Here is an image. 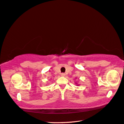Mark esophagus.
Listing matches in <instances>:
<instances>
[{
    "label": "esophagus",
    "instance_id": "1",
    "mask_svg": "<svg viewBox=\"0 0 124 124\" xmlns=\"http://www.w3.org/2000/svg\"><path fill=\"white\" fill-rule=\"evenodd\" d=\"M61 76H65V74H64V73H61Z\"/></svg>",
    "mask_w": 124,
    "mask_h": 124
}]
</instances>
